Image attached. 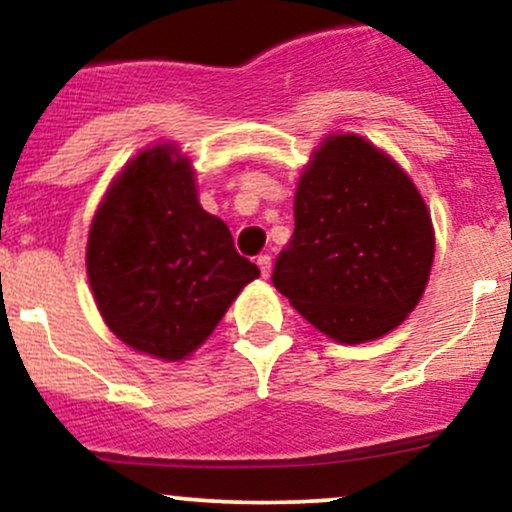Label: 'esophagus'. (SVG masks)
<instances>
[{
    "mask_svg": "<svg viewBox=\"0 0 512 512\" xmlns=\"http://www.w3.org/2000/svg\"><path fill=\"white\" fill-rule=\"evenodd\" d=\"M256 263H258V268H261L263 278H268V275H270V256L268 254H261V256L256 258Z\"/></svg>",
    "mask_w": 512,
    "mask_h": 512,
    "instance_id": "34e87169",
    "label": "esophagus"
}]
</instances>
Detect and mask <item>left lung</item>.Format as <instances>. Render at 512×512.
Instances as JSON below:
<instances>
[{
  "label": "left lung",
  "mask_w": 512,
  "mask_h": 512,
  "mask_svg": "<svg viewBox=\"0 0 512 512\" xmlns=\"http://www.w3.org/2000/svg\"><path fill=\"white\" fill-rule=\"evenodd\" d=\"M434 246L424 198L398 162L362 136L330 134L299 177L273 285L328 338L359 345L419 304Z\"/></svg>",
  "instance_id": "left-lung-1"
}]
</instances>
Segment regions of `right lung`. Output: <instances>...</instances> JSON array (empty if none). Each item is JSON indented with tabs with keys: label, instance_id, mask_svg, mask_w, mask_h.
<instances>
[{
	"label": "right lung",
	"instance_id": "right-lung-1",
	"mask_svg": "<svg viewBox=\"0 0 512 512\" xmlns=\"http://www.w3.org/2000/svg\"><path fill=\"white\" fill-rule=\"evenodd\" d=\"M86 268L107 328L165 362L198 350L261 275L225 222L201 208L174 143L141 150L117 174L90 225Z\"/></svg>",
	"mask_w": 512,
	"mask_h": 512
}]
</instances>
